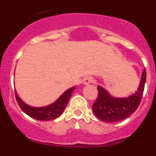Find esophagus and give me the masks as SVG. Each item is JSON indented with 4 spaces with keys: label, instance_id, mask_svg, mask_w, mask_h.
I'll use <instances>...</instances> for the list:
<instances>
[{
    "label": "esophagus",
    "instance_id": "esophagus-1",
    "mask_svg": "<svg viewBox=\"0 0 156 156\" xmlns=\"http://www.w3.org/2000/svg\"><path fill=\"white\" fill-rule=\"evenodd\" d=\"M94 81L93 77H90V76H87V77H85L83 82V84L87 85V84H89V83H91L92 82Z\"/></svg>",
    "mask_w": 156,
    "mask_h": 156
}]
</instances>
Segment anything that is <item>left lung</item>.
<instances>
[{
  "mask_svg": "<svg viewBox=\"0 0 156 156\" xmlns=\"http://www.w3.org/2000/svg\"><path fill=\"white\" fill-rule=\"evenodd\" d=\"M146 70L144 69L137 90L127 98H116L101 86L98 87V98L92 105L94 113L101 120L115 122L128 118L138 108L144 93Z\"/></svg>",
  "mask_w": 156,
  "mask_h": 156,
  "instance_id": "1",
  "label": "left lung"
}]
</instances>
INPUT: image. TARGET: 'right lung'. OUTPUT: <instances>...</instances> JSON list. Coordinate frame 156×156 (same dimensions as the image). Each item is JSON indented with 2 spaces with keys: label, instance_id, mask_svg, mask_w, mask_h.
Wrapping results in <instances>:
<instances>
[{
  "label": "right lung",
  "instance_id": "1",
  "mask_svg": "<svg viewBox=\"0 0 156 156\" xmlns=\"http://www.w3.org/2000/svg\"><path fill=\"white\" fill-rule=\"evenodd\" d=\"M75 88V87H73L70 89L66 90L56 101L52 103L50 105L40 107V108L32 107V106L28 105L25 102H23V101L20 99V98L18 96L16 92V98L19 107L29 116L32 117L37 120H51V119H56L62 115L66 106L68 104L69 100Z\"/></svg>",
  "mask_w": 156,
  "mask_h": 156
}]
</instances>
